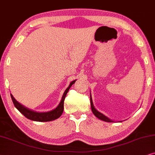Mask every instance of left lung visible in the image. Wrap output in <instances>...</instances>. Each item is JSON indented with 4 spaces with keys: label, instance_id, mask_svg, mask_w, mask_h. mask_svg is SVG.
<instances>
[{
    "label": "left lung",
    "instance_id": "obj_1",
    "mask_svg": "<svg viewBox=\"0 0 155 155\" xmlns=\"http://www.w3.org/2000/svg\"><path fill=\"white\" fill-rule=\"evenodd\" d=\"M91 110H92V112L95 115V116L98 117V119L101 120H104V121H106V122H109V123H111V122H113V120H111L108 118V117H107L106 116H105L104 114H102L101 113L98 112V110H96V108H94V105H93V101H92V98H91Z\"/></svg>",
    "mask_w": 155,
    "mask_h": 155
}]
</instances>
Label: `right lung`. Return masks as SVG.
<instances>
[{"label":"right lung","instance_id":"obj_1","mask_svg":"<svg viewBox=\"0 0 155 155\" xmlns=\"http://www.w3.org/2000/svg\"><path fill=\"white\" fill-rule=\"evenodd\" d=\"M75 81H73L71 82V84H69V87H68L66 91L64 93L62 98H61V101L60 104H59V106L57 107L56 108L54 109V110L49 111V112H45V113H38L35 112L31 110H29L28 108H25L23 106H22L21 104H19L15 98H13V95L10 94L11 96L12 101H13L14 106L25 117H26L27 118L31 120L34 121H38V122H47V121H51L54 120H56L62 114L64 111V102L65 97L67 96V92L69 91V88H71V86L75 83Z\"/></svg>","mask_w":155,"mask_h":155}]
</instances>
